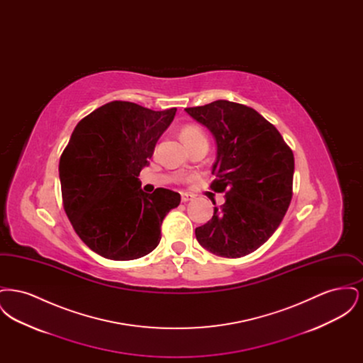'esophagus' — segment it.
Segmentation results:
<instances>
[{
	"label": "esophagus",
	"instance_id": "1",
	"mask_svg": "<svg viewBox=\"0 0 363 363\" xmlns=\"http://www.w3.org/2000/svg\"><path fill=\"white\" fill-rule=\"evenodd\" d=\"M193 199H194V196L190 194V193H181V200H182V203H188V201L193 200Z\"/></svg>",
	"mask_w": 363,
	"mask_h": 363
}]
</instances>
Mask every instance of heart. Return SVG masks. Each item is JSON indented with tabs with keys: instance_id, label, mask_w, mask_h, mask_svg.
I'll return each mask as SVG.
<instances>
[{
	"instance_id": "b5f03b06",
	"label": "heart",
	"mask_w": 363,
	"mask_h": 363,
	"mask_svg": "<svg viewBox=\"0 0 363 363\" xmlns=\"http://www.w3.org/2000/svg\"><path fill=\"white\" fill-rule=\"evenodd\" d=\"M181 138L184 140V143L189 147L190 144H193L194 141L197 140H201V138H206V135L201 132L200 128L194 126V125H188L182 129L181 132Z\"/></svg>"
}]
</instances>
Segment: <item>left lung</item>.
I'll use <instances>...</instances> for the list:
<instances>
[{"mask_svg":"<svg viewBox=\"0 0 363 363\" xmlns=\"http://www.w3.org/2000/svg\"><path fill=\"white\" fill-rule=\"evenodd\" d=\"M185 111L215 138L211 189L225 199L213 208L212 219L196 228V238L216 256H246L269 240L289 209L293 151L271 122L245 104L215 101Z\"/></svg>","mask_w":363,"mask_h":363,"instance_id":"obj_1","label":"left lung"}]
</instances>
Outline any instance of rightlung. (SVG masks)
Here are the masks:
<instances>
[{
	"mask_svg": "<svg viewBox=\"0 0 363 363\" xmlns=\"http://www.w3.org/2000/svg\"><path fill=\"white\" fill-rule=\"evenodd\" d=\"M177 108L154 111L114 101L79 122L60 159L64 209L76 234L104 259H140L160 241L166 215L181 196L141 190L138 174Z\"/></svg>",
	"mask_w": 363,
	"mask_h": 363,
	"instance_id": "add662e5",
	"label": "right lung"
}]
</instances>
